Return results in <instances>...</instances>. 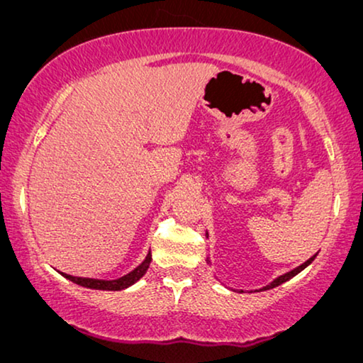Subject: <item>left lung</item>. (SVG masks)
I'll list each match as a JSON object with an SVG mask.
<instances>
[{
	"label": "left lung",
	"mask_w": 363,
	"mask_h": 363,
	"mask_svg": "<svg viewBox=\"0 0 363 363\" xmlns=\"http://www.w3.org/2000/svg\"><path fill=\"white\" fill-rule=\"evenodd\" d=\"M314 259H315V256H312V257H309V259H307L306 262H302V264H301V266H297V267H296V269H292V271H289V272H286V274H282V276H279V277H276V279H274V281H272V282H271V284H267L266 287H262V289H264V291H267V289H272V287H277V286H281V284H282V282L289 281V279H291V277H294L296 274H299V272H301L302 269H306V267H307V266H309V264H311V262H312V261H314Z\"/></svg>",
	"instance_id": "left-lung-1"
}]
</instances>
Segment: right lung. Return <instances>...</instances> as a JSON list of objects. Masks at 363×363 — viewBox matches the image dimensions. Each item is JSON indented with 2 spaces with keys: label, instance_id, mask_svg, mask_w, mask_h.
<instances>
[{
  "label": "right lung",
  "instance_id": "obj_1",
  "mask_svg": "<svg viewBox=\"0 0 363 363\" xmlns=\"http://www.w3.org/2000/svg\"><path fill=\"white\" fill-rule=\"evenodd\" d=\"M152 261V252L148 251V255L140 266H137L135 269L128 272V274L118 277V279L113 281H106V279H91V277H76L71 274H66V272H61V274L66 277V279L76 282V284L82 287H89V289H99V291H122L127 289L128 286L135 284V282L140 279V277L145 274L148 266H150Z\"/></svg>",
  "mask_w": 363,
  "mask_h": 363
}]
</instances>
